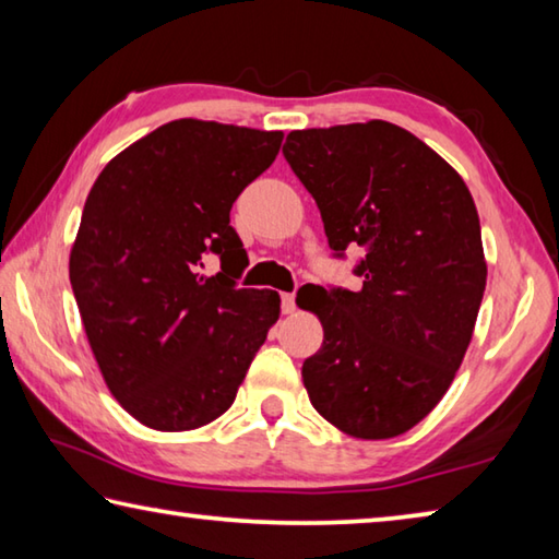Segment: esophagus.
<instances>
[{
  "label": "esophagus",
  "mask_w": 559,
  "mask_h": 559,
  "mask_svg": "<svg viewBox=\"0 0 559 559\" xmlns=\"http://www.w3.org/2000/svg\"><path fill=\"white\" fill-rule=\"evenodd\" d=\"M281 308H283V313H286V316L296 313V296H293V293H283Z\"/></svg>",
  "instance_id": "34e87169"
}]
</instances>
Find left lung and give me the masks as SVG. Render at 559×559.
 I'll return each mask as SVG.
<instances>
[{
    "mask_svg": "<svg viewBox=\"0 0 559 559\" xmlns=\"http://www.w3.org/2000/svg\"><path fill=\"white\" fill-rule=\"evenodd\" d=\"M283 155L330 249H365L362 288L300 298L323 325L302 362L310 404L347 437H400L447 394L476 328L488 273L476 204L447 159L386 120L293 130Z\"/></svg>",
    "mask_w": 559,
    "mask_h": 559,
    "instance_id": "8db88e82",
    "label": "left lung"
}]
</instances>
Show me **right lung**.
I'll return each instance as SVG.
<instances>
[{
    "mask_svg": "<svg viewBox=\"0 0 559 559\" xmlns=\"http://www.w3.org/2000/svg\"><path fill=\"white\" fill-rule=\"evenodd\" d=\"M281 130L182 118L122 150L93 182L69 276L110 394L140 424L192 431L236 400L281 316L276 290L236 288V197L276 159ZM223 259L204 277L203 257Z\"/></svg>",
    "mask_w": 559,
    "mask_h": 559,
    "instance_id": "1",
    "label": "right lung"
}]
</instances>
